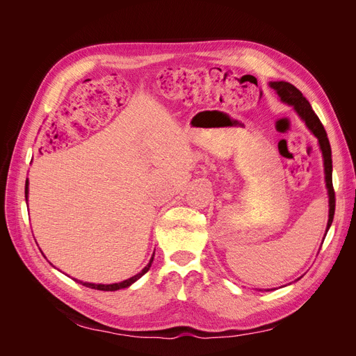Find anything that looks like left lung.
I'll list each match as a JSON object with an SVG mask.
<instances>
[{
	"label": "left lung",
	"instance_id": "8db88e82",
	"mask_svg": "<svg viewBox=\"0 0 356 356\" xmlns=\"http://www.w3.org/2000/svg\"><path fill=\"white\" fill-rule=\"evenodd\" d=\"M270 88H273L277 92V95L281 96V101L294 106L298 115L306 122L312 134H314L319 139L322 156H324L325 181H327V188H328V196H330V218H328V224H327V232H328L330 225L332 222V218H334V211H336V195H334V187H332L331 145H330L324 124L321 123L319 117L315 114L314 110H312L309 101L305 98L303 93H301L296 88V86H293L291 83H286V81H273V83H270Z\"/></svg>",
	"mask_w": 356,
	"mask_h": 356
}]
</instances>
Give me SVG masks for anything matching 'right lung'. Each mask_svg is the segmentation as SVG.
I'll use <instances>...</instances> for the list:
<instances>
[{
	"instance_id": "1",
	"label": "right lung",
	"mask_w": 356,
	"mask_h": 356,
	"mask_svg": "<svg viewBox=\"0 0 356 356\" xmlns=\"http://www.w3.org/2000/svg\"><path fill=\"white\" fill-rule=\"evenodd\" d=\"M25 195L28 196V181H26V187H25ZM153 258H154V255L152 257V260H149V263L143 268L141 272H139V273H138V275H135V276H132V277L126 279V281H123V282H118V284H110V285H102V284H88V282H81V281H79V284H83L84 286L92 288V289H99V291H117V289H122V288H127L129 285H132L135 281H138L139 277H141L143 275H145V273L148 272V268L152 267Z\"/></svg>"
}]
</instances>
